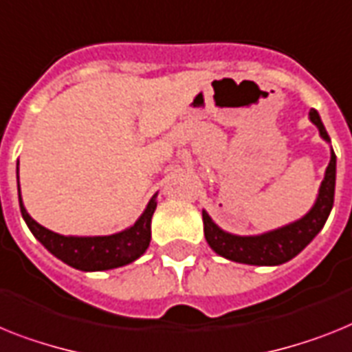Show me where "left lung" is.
I'll return each instance as SVG.
<instances>
[{"instance_id": "1", "label": "left lung", "mask_w": 352, "mask_h": 352, "mask_svg": "<svg viewBox=\"0 0 352 352\" xmlns=\"http://www.w3.org/2000/svg\"><path fill=\"white\" fill-rule=\"evenodd\" d=\"M309 121L317 126L322 140L326 143H331L326 126L315 109L309 111ZM335 181L336 155L331 148V159L326 168L324 181L318 188L317 200L302 218L292 221L288 226L279 227V229H274V231L263 232V234L238 236L220 229L209 217L208 211H202L206 241L218 256L236 263L256 265V267H276V265L290 261L300 250L306 249L309 241L322 231V227L333 209V202H335Z\"/></svg>"}]
</instances>
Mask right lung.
I'll use <instances>...</instances> for the list:
<instances>
[{
  "label": "right lung",
  "instance_id": "1",
  "mask_svg": "<svg viewBox=\"0 0 352 352\" xmlns=\"http://www.w3.org/2000/svg\"><path fill=\"white\" fill-rule=\"evenodd\" d=\"M17 195H19L21 214L32 234L50 250V252L64 261L69 267L82 272H102L112 268L125 267L129 263L141 258L150 245L152 238V217L157 208V193L150 199L148 206L143 211L134 226L125 231L109 236H64L50 231L34 220L23 206L19 190V161H17Z\"/></svg>",
  "mask_w": 352,
  "mask_h": 352
}]
</instances>
